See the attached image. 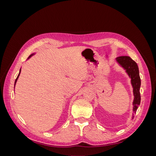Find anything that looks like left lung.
<instances>
[{
    "label": "left lung",
    "instance_id": "8db88e82",
    "mask_svg": "<svg viewBox=\"0 0 156 156\" xmlns=\"http://www.w3.org/2000/svg\"><path fill=\"white\" fill-rule=\"evenodd\" d=\"M116 62L126 71V73L131 79V84L133 87V93L134 96V100L133 101V112L132 114V119H133L136 109L140 103V87L141 82L139 76V67L135 61L127 56H119L116 58Z\"/></svg>",
    "mask_w": 156,
    "mask_h": 156
}]
</instances>
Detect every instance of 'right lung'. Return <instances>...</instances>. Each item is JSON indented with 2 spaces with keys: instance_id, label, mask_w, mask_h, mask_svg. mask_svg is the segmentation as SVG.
<instances>
[{
  "instance_id": "add662e5",
  "label": "right lung",
  "mask_w": 156,
  "mask_h": 156,
  "mask_svg": "<svg viewBox=\"0 0 156 156\" xmlns=\"http://www.w3.org/2000/svg\"><path fill=\"white\" fill-rule=\"evenodd\" d=\"M34 54H35V53H32V55H30L29 56V58H28V59H29V58L31 57V56H33V55H34ZM28 59H27V60H28ZM21 69H20V73H19V75H17V78H16V79L15 84H14V88H15V85H16V82H17V79H18L19 77H20V73H21Z\"/></svg>"
}]
</instances>
